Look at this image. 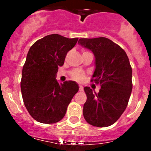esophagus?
<instances>
[{
  "mask_svg": "<svg viewBox=\"0 0 151 151\" xmlns=\"http://www.w3.org/2000/svg\"><path fill=\"white\" fill-rule=\"evenodd\" d=\"M79 90H80V91H83V86L80 85V86H79Z\"/></svg>",
  "mask_w": 151,
  "mask_h": 151,
  "instance_id": "obj_1",
  "label": "esophagus"
}]
</instances>
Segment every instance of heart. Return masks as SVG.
<instances>
[{"mask_svg": "<svg viewBox=\"0 0 151 151\" xmlns=\"http://www.w3.org/2000/svg\"><path fill=\"white\" fill-rule=\"evenodd\" d=\"M71 76L73 80L77 82H82L85 79V73L80 69L73 70L71 72Z\"/></svg>", "mask_w": 151, "mask_h": 151, "instance_id": "b5f03b06", "label": "heart"}]
</instances>
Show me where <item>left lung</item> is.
Wrapping results in <instances>:
<instances>
[{
    "label": "left lung",
    "mask_w": 151,
    "mask_h": 151,
    "mask_svg": "<svg viewBox=\"0 0 151 151\" xmlns=\"http://www.w3.org/2000/svg\"><path fill=\"white\" fill-rule=\"evenodd\" d=\"M79 45L95 56L91 82L100 84L98 93L85 87L87 101L83 116L89 124L106 127L116 122L126 109L132 91V69L126 52L105 37L80 39Z\"/></svg>",
    "instance_id": "8db88e82"
}]
</instances>
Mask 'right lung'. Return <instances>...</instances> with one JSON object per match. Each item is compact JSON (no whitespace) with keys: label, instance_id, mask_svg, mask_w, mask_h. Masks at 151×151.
<instances>
[{"label":"right lung","instance_id":"right-lung-1","mask_svg":"<svg viewBox=\"0 0 151 151\" xmlns=\"http://www.w3.org/2000/svg\"><path fill=\"white\" fill-rule=\"evenodd\" d=\"M77 41L78 38L51 34L36 41L29 50L22 68L21 92L27 110L38 122L50 124L63 119L78 92L76 82L59 84L56 80L58 67Z\"/></svg>","mask_w":151,"mask_h":151}]
</instances>
